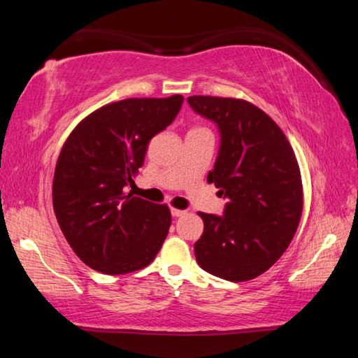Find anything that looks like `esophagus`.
<instances>
[{"label":"esophagus","mask_w":358,"mask_h":358,"mask_svg":"<svg viewBox=\"0 0 358 358\" xmlns=\"http://www.w3.org/2000/svg\"><path fill=\"white\" fill-rule=\"evenodd\" d=\"M171 215H172L173 217H180V216H183V215H185V211H183V210L172 208V210H171Z\"/></svg>","instance_id":"obj_1"}]
</instances>
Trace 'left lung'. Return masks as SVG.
Masks as SVG:
<instances>
[{"instance_id":"obj_1","label":"left lung","mask_w":358,"mask_h":358,"mask_svg":"<svg viewBox=\"0 0 358 358\" xmlns=\"http://www.w3.org/2000/svg\"><path fill=\"white\" fill-rule=\"evenodd\" d=\"M187 104L216 124L220 150L208 183L227 199L222 215L201 213L194 245L210 275L240 282L262 275L292 241L303 208L300 169L273 120L251 102L191 96Z\"/></svg>"}]
</instances>
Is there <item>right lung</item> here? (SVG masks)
Here are the masks:
<instances>
[{
  "label": "right lung",
  "mask_w": 358,
  "mask_h": 358,
  "mask_svg": "<svg viewBox=\"0 0 358 358\" xmlns=\"http://www.w3.org/2000/svg\"><path fill=\"white\" fill-rule=\"evenodd\" d=\"M183 96L124 99L98 108L64 142L53 177V210L72 250L90 268L124 275L147 266L172 216L126 192L143 166L148 142L164 131Z\"/></svg>",
  "instance_id": "right-lung-1"
}]
</instances>
